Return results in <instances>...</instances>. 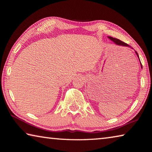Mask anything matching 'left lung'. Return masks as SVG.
<instances>
[{
  "instance_id": "1",
  "label": "left lung",
  "mask_w": 152,
  "mask_h": 152,
  "mask_svg": "<svg viewBox=\"0 0 152 152\" xmlns=\"http://www.w3.org/2000/svg\"><path fill=\"white\" fill-rule=\"evenodd\" d=\"M108 38H109L111 40H112L113 42H115L116 44L121 45V46H129L127 44H126V43L124 42L121 41L120 40L117 39V38H113V37H108ZM129 47H130V46H129ZM136 53H137V56L138 57V53H137V51H136ZM141 66H142V64H141Z\"/></svg>"
}]
</instances>
